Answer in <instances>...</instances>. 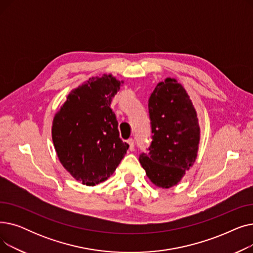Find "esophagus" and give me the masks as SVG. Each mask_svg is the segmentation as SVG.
<instances>
[{"label": "esophagus", "mask_w": 253, "mask_h": 253, "mask_svg": "<svg viewBox=\"0 0 253 253\" xmlns=\"http://www.w3.org/2000/svg\"><path fill=\"white\" fill-rule=\"evenodd\" d=\"M128 143H129V150L130 151H134V147H135L134 140L132 139V138H130V139H128Z\"/></svg>", "instance_id": "obj_1"}]
</instances>
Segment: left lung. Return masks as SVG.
<instances>
[{"label":"left lung","instance_id":"left-lung-1","mask_svg":"<svg viewBox=\"0 0 253 253\" xmlns=\"http://www.w3.org/2000/svg\"><path fill=\"white\" fill-rule=\"evenodd\" d=\"M152 142L139 162L159 188L175 185L196 161L200 141L197 113L184 88L167 78L149 99Z\"/></svg>","mask_w":253,"mask_h":253}]
</instances>
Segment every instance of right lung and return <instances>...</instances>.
Listing matches in <instances>:
<instances>
[{"instance_id":"obj_1","label":"right lung","mask_w":253,"mask_h":253,"mask_svg":"<svg viewBox=\"0 0 253 253\" xmlns=\"http://www.w3.org/2000/svg\"><path fill=\"white\" fill-rule=\"evenodd\" d=\"M120 85L112 75L89 79L70 93L53 119L52 139L59 161L83 184L108 179L129 148L120 138L111 109Z\"/></svg>"}]
</instances>
